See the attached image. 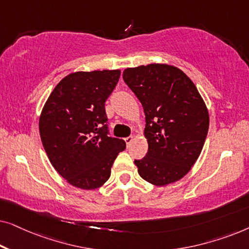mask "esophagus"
I'll use <instances>...</instances> for the list:
<instances>
[{"label":"esophagus","instance_id":"esophagus-1","mask_svg":"<svg viewBox=\"0 0 249 249\" xmlns=\"http://www.w3.org/2000/svg\"><path fill=\"white\" fill-rule=\"evenodd\" d=\"M132 141H134V137H132V136H129V137L124 138V142H125V144H127V145L130 144Z\"/></svg>","mask_w":249,"mask_h":249}]
</instances>
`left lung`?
I'll return each mask as SVG.
<instances>
[{
	"instance_id": "1",
	"label": "left lung",
	"mask_w": 249,
	"mask_h": 249,
	"mask_svg": "<svg viewBox=\"0 0 249 249\" xmlns=\"http://www.w3.org/2000/svg\"><path fill=\"white\" fill-rule=\"evenodd\" d=\"M122 77L145 112L148 152L135 160L139 176L159 187L178 181L205 142L210 124L205 102L189 77L169 64L127 68Z\"/></svg>"
}]
</instances>
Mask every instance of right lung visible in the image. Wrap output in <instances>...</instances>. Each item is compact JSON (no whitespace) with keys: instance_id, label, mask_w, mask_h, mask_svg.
Returning <instances> with one entry per match:
<instances>
[{"instance_id":"1","label":"right lung","mask_w":249,"mask_h":249,"mask_svg":"<svg viewBox=\"0 0 249 249\" xmlns=\"http://www.w3.org/2000/svg\"><path fill=\"white\" fill-rule=\"evenodd\" d=\"M120 70L77 71L56 85L39 117V135L51 164L77 188H100L125 142L108 137L105 102Z\"/></svg>"}]
</instances>
